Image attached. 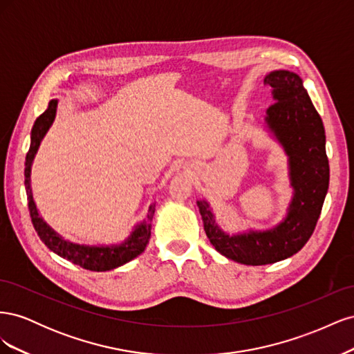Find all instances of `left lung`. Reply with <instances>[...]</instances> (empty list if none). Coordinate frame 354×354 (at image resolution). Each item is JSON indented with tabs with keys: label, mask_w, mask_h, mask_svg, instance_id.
<instances>
[{
	"label": "left lung",
	"mask_w": 354,
	"mask_h": 354,
	"mask_svg": "<svg viewBox=\"0 0 354 354\" xmlns=\"http://www.w3.org/2000/svg\"><path fill=\"white\" fill-rule=\"evenodd\" d=\"M263 81L274 102L266 111L263 128L288 158L292 196L286 214L273 227L229 233L207 199L196 202L211 245L221 255L246 266L282 261L301 250L316 227L329 187L325 128L303 80L295 72L281 69L267 73Z\"/></svg>",
	"instance_id": "obj_1"
}]
</instances>
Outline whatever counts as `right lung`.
Listing matches in <instances>:
<instances>
[{"mask_svg":"<svg viewBox=\"0 0 354 354\" xmlns=\"http://www.w3.org/2000/svg\"><path fill=\"white\" fill-rule=\"evenodd\" d=\"M57 104H59L57 99L50 100L48 108L46 109L44 113L37 118V121L34 122V127H32L30 130V146L25 159V190L28 195V207H29L32 224H34L35 232L38 233L39 239L46 243L47 248L55 254H57L59 257H62V259H66L68 261L91 272L113 270L116 267H121L125 263L134 260L136 257H138L146 250V245L149 243V239H151V229H152V220L155 216L156 202H153L152 205L149 207L146 217L138 221L137 224H134L130 234H128L124 241L118 243H109V245L77 243L69 239H65L60 233H57L55 229H53L50 224L41 217V214L38 211L34 194H32L30 178H32V165H34V160L38 153L42 138L46 137L53 122L56 120Z\"/></svg>","mask_w":354,"mask_h":354,"instance_id":"right-lung-1","label":"right lung"}]
</instances>
